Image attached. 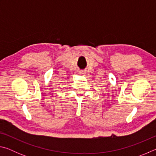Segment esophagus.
Segmentation results:
<instances>
[{
	"label": "esophagus",
	"instance_id": "esophagus-1",
	"mask_svg": "<svg viewBox=\"0 0 156 156\" xmlns=\"http://www.w3.org/2000/svg\"><path fill=\"white\" fill-rule=\"evenodd\" d=\"M78 73L79 74H80V75H85L86 74V72H84V71H80V72H78Z\"/></svg>",
	"mask_w": 156,
	"mask_h": 156
}]
</instances>
